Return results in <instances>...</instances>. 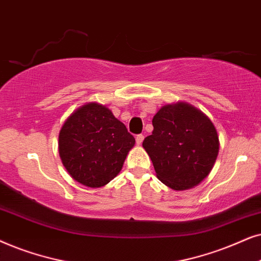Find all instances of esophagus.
Returning <instances> with one entry per match:
<instances>
[{
    "label": "esophagus",
    "mask_w": 261,
    "mask_h": 261,
    "mask_svg": "<svg viewBox=\"0 0 261 261\" xmlns=\"http://www.w3.org/2000/svg\"><path fill=\"white\" fill-rule=\"evenodd\" d=\"M143 140H144L143 135H137V136H136V143H137L138 145L142 144V142H143Z\"/></svg>",
    "instance_id": "34e87169"
}]
</instances>
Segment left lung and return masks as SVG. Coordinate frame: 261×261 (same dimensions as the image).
Instances as JSON below:
<instances>
[{
    "mask_svg": "<svg viewBox=\"0 0 261 261\" xmlns=\"http://www.w3.org/2000/svg\"><path fill=\"white\" fill-rule=\"evenodd\" d=\"M152 126L142 145L158 179L175 191L199 185L210 174L220 151L210 118L191 103L178 101L162 106L152 118Z\"/></svg>",
    "mask_w": 261,
    "mask_h": 261,
    "instance_id": "left-lung-1",
    "label": "left lung"
}]
</instances>
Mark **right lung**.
<instances>
[{
	"label": "right lung",
	"instance_id": "1",
	"mask_svg": "<svg viewBox=\"0 0 261 261\" xmlns=\"http://www.w3.org/2000/svg\"><path fill=\"white\" fill-rule=\"evenodd\" d=\"M135 142L112 111L101 103L87 102L62 125L58 152L75 181L96 189L119 174Z\"/></svg>",
	"mask_w": 261,
	"mask_h": 261
}]
</instances>
